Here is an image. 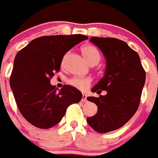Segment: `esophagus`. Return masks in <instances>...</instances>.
<instances>
[{"instance_id":"1","label":"esophagus","mask_w":158,"mask_h":158,"mask_svg":"<svg viewBox=\"0 0 158 158\" xmlns=\"http://www.w3.org/2000/svg\"><path fill=\"white\" fill-rule=\"evenodd\" d=\"M81 102H87V99H86V95L85 94H82Z\"/></svg>"}]
</instances>
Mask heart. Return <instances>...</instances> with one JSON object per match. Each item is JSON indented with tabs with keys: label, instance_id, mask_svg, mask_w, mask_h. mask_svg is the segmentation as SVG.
Returning <instances> with one entry per match:
<instances>
[{
	"label": "heart",
	"instance_id": "b5f03b06",
	"mask_svg": "<svg viewBox=\"0 0 158 158\" xmlns=\"http://www.w3.org/2000/svg\"><path fill=\"white\" fill-rule=\"evenodd\" d=\"M81 52L84 55L85 58L86 60L90 64H97L101 60V55L99 51L98 50L97 48H95L93 45L87 44L82 47ZM69 83L72 85L73 86L76 88L85 90L86 89L91 83V79L89 77H74L70 78L69 80Z\"/></svg>",
	"mask_w": 158,
	"mask_h": 158
}]
</instances>
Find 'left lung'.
<instances>
[{
    "label": "left lung",
    "instance_id": "left-lung-1",
    "mask_svg": "<svg viewBox=\"0 0 158 158\" xmlns=\"http://www.w3.org/2000/svg\"><path fill=\"white\" fill-rule=\"evenodd\" d=\"M89 41L103 53L106 61L104 77L92 91L106 95L88 97L98 106V113L87 118L94 130L106 133L123 127L133 116L140 105L145 71L136 52L124 41L114 38L91 37Z\"/></svg>",
    "mask_w": 158,
    "mask_h": 158
}]
</instances>
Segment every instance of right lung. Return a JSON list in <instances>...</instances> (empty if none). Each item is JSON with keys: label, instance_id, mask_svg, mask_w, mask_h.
I'll use <instances>...</instances> for the list:
<instances>
[{"label": "right lung", "instance_id": "obj_1", "mask_svg": "<svg viewBox=\"0 0 158 158\" xmlns=\"http://www.w3.org/2000/svg\"><path fill=\"white\" fill-rule=\"evenodd\" d=\"M88 37L82 35H50L35 39L19 51L10 84L21 114L30 123L48 129L56 125L69 106L77 103L82 94L64 85L60 90L50 83L59 72L65 53Z\"/></svg>", "mask_w": 158, "mask_h": 158}]
</instances>
